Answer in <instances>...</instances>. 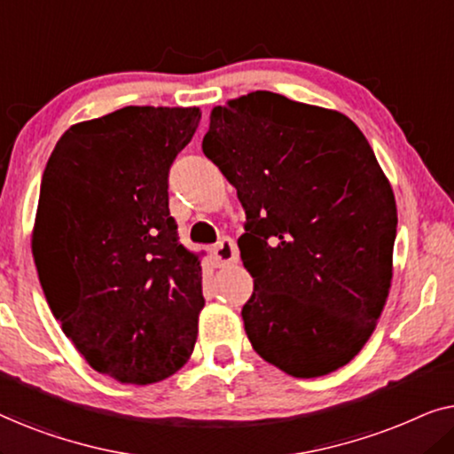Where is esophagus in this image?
<instances>
[{
	"label": "esophagus",
	"mask_w": 454,
	"mask_h": 454,
	"mask_svg": "<svg viewBox=\"0 0 454 454\" xmlns=\"http://www.w3.org/2000/svg\"><path fill=\"white\" fill-rule=\"evenodd\" d=\"M213 258L216 266H231L239 260V252L238 246L231 238H223L221 241H216V246L213 247Z\"/></svg>",
	"instance_id": "1"
}]
</instances>
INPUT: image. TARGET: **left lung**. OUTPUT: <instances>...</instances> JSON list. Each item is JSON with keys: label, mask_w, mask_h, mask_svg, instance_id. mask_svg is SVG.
<instances>
[{"label": "left lung", "mask_w": 454, "mask_h": 454, "mask_svg": "<svg viewBox=\"0 0 454 454\" xmlns=\"http://www.w3.org/2000/svg\"><path fill=\"white\" fill-rule=\"evenodd\" d=\"M202 151L246 210L254 349L295 378L349 364L387 303L396 238L393 190L365 136L339 111L256 90L210 111Z\"/></svg>", "instance_id": "8db88e82"}]
</instances>
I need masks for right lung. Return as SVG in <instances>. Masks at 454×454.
<instances>
[{
    "instance_id": "add662e5",
    "label": "right lung",
    "mask_w": 454,
    "mask_h": 454,
    "mask_svg": "<svg viewBox=\"0 0 454 454\" xmlns=\"http://www.w3.org/2000/svg\"><path fill=\"white\" fill-rule=\"evenodd\" d=\"M196 107H123L72 126L41 182L33 256L41 287L82 357L151 384L188 362L204 308V252L169 213V169Z\"/></svg>"
}]
</instances>
